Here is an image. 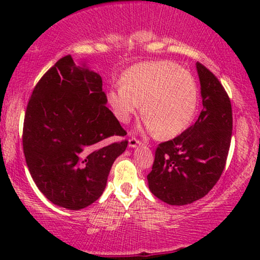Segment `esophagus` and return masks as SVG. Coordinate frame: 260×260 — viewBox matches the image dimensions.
Instances as JSON below:
<instances>
[{"instance_id": "esophagus-1", "label": "esophagus", "mask_w": 260, "mask_h": 260, "mask_svg": "<svg viewBox=\"0 0 260 260\" xmlns=\"http://www.w3.org/2000/svg\"><path fill=\"white\" fill-rule=\"evenodd\" d=\"M142 143L138 140H136V138H130L129 140V147L130 148H136L137 145H141Z\"/></svg>"}]
</instances>
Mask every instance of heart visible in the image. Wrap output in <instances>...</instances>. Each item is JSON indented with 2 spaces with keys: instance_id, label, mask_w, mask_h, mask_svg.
<instances>
[{
  "instance_id": "b5f03b06",
  "label": "heart",
  "mask_w": 260,
  "mask_h": 260,
  "mask_svg": "<svg viewBox=\"0 0 260 260\" xmlns=\"http://www.w3.org/2000/svg\"><path fill=\"white\" fill-rule=\"evenodd\" d=\"M122 86L106 94L113 115L127 124L140 110L145 129L159 138L183 133L197 115L199 86L195 78L170 61L142 62L126 70Z\"/></svg>"
}]
</instances>
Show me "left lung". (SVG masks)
<instances>
[{
	"label": "left lung",
	"instance_id": "left-lung-1",
	"mask_svg": "<svg viewBox=\"0 0 260 260\" xmlns=\"http://www.w3.org/2000/svg\"><path fill=\"white\" fill-rule=\"evenodd\" d=\"M202 106L193 125L158 144L149 189L168 205L183 206L204 198L225 168L232 137V106L211 71L197 62Z\"/></svg>",
	"mask_w": 260,
	"mask_h": 260
}]
</instances>
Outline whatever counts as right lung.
Segmentation results:
<instances>
[{
  "label": "right lung",
  "mask_w": 260,
  "mask_h": 260,
  "mask_svg": "<svg viewBox=\"0 0 260 260\" xmlns=\"http://www.w3.org/2000/svg\"><path fill=\"white\" fill-rule=\"evenodd\" d=\"M103 80L86 61H56L34 87L23 123V152L39 190L71 211L101 198L115 159L127 147L106 108Z\"/></svg>",
  "instance_id": "right-lung-1"
}]
</instances>
